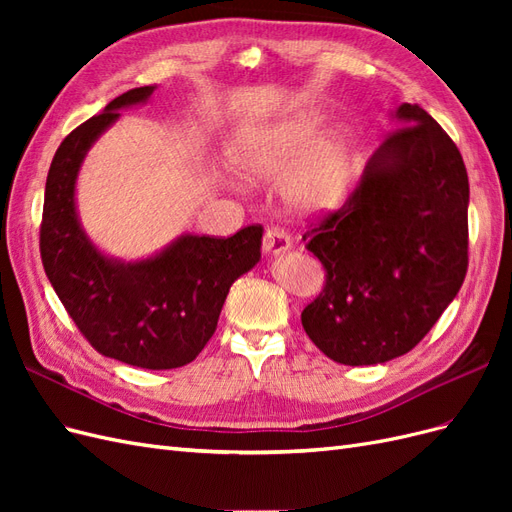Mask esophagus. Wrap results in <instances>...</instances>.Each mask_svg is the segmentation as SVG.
I'll list each match as a JSON object with an SVG mask.
<instances>
[{"label":"esophagus","instance_id":"1","mask_svg":"<svg viewBox=\"0 0 512 512\" xmlns=\"http://www.w3.org/2000/svg\"><path fill=\"white\" fill-rule=\"evenodd\" d=\"M292 247V241L288 237V232H284L282 228H269L265 232V239H262V250L265 254L277 256V254H284Z\"/></svg>","mask_w":512,"mask_h":512}]
</instances>
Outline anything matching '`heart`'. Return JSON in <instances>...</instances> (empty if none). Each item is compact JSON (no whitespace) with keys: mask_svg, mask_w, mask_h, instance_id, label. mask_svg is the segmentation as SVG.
Wrapping results in <instances>:
<instances>
[{"mask_svg":"<svg viewBox=\"0 0 512 512\" xmlns=\"http://www.w3.org/2000/svg\"><path fill=\"white\" fill-rule=\"evenodd\" d=\"M322 117L299 115L243 134L232 147L237 168L252 181H282L290 213L314 218L342 203L350 173V132L344 126L318 134Z\"/></svg>","mask_w":512,"mask_h":512,"instance_id":"obj_1","label":"heart"}]
</instances>
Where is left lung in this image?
<instances>
[{
    "instance_id": "1",
    "label": "left lung",
    "mask_w": 512,
    "mask_h": 512,
    "mask_svg": "<svg viewBox=\"0 0 512 512\" xmlns=\"http://www.w3.org/2000/svg\"><path fill=\"white\" fill-rule=\"evenodd\" d=\"M369 158L346 205L303 241L327 284L301 322L342 365L410 352L451 305L468 271L470 183L457 145L418 104Z\"/></svg>"
}]
</instances>
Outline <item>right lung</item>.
Masks as SVG:
<instances>
[{"instance_id":"add662e5","label":"right lung","mask_w":512,"mask_h":512,"mask_svg":"<svg viewBox=\"0 0 512 512\" xmlns=\"http://www.w3.org/2000/svg\"><path fill=\"white\" fill-rule=\"evenodd\" d=\"M153 91H126L59 145L44 188L40 256L59 301L100 354L143 369H175L207 346L230 286L256 267L262 226L228 239L185 232L134 262L104 254L89 239L76 209L83 160L119 111L145 104Z\"/></svg>"}]
</instances>
